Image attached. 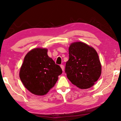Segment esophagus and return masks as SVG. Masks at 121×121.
Listing matches in <instances>:
<instances>
[{"label": "esophagus", "mask_w": 121, "mask_h": 121, "mask_svg": "<svg viewBox=\"0 0 121 121\" xmlns=\"http://www.w3.org/2000/svg\"><path fill=\"white\" fill-rule=\"evenodd\" d=\"M60 67L61 68V69H62V71H64V65H60Z\"/></svg>", "instance_id": "obj_1"}]
</instances>
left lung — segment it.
Segmentation results:
<instances>
[{"label":"left lung","mask_w":121,"mask_h":121,"mask_svg":"<svg viewBox=\"0 0 121 121\" xmlns=\"http://www.w3.org/2000/svg\"><path fill=\"white\" fill-rule=\"evenodd\" d=\"M69 57L65 68L69 80L81 89L93 86L101 73V65L95 49L83 42H74L69 48Z\"/></svg>","instance_id":"8db88e82"}]
</instances>
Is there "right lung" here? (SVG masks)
Returning <instances> with one entry per match:
<instances>
[{"label": "right lung", "instance_id": "1", "mask_svg": "<svg viewBox=\"0 0 121 121\" xmlns=\"http://www.w3.org/2000/svg\"><path fill=\"white\" fill-rule=\"evenodd\" d=\"M62 73L61 67L48 55V49L36 48L24 57L20 78L26 89L35 95H44L54 86Z\"/></svg>", "mask_w": 121, "mask_h": 121}]
</instances>
